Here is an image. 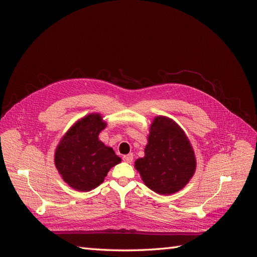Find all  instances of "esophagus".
Segmentation results:
<instances>
[{"instance_id": "obj_1", "label": "esophagus", "mask_w": 257, "mask_h": 257, "mask_svg": "<svg viewBox=\"0 0 257 257\" xmlns=\"http://www.w3.org/2000/svg\"><path fill=\"white\" fill-rule=\"evenodd\" d=\"M123 161L126 162V163H132L133 162V154L130 153L126 155H123Z\"/></svg>"}]
</instances>
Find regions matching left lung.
<instances>
[{"mask_svg":"<svg viewBox=\"0 0 257 257\" xmlns=\"http://www.w3.org/2000/svg\"><path fill=\"white\" fill-rule=\"evenodd\" d=\"M135 168L144 183L161 195H170L189 183L196 169V159L189 138L167 116H155L150 125L145 157Z\"/></svg>","mask_w":257,"mask_h":257,"instance_id":"left-lung-1","label":"left lung"}]
</instances>
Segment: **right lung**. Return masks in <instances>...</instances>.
<instances>
[{
    "instance_id": "obj_1",
    "label": "right lung",
    "mask_w": 257,
    "mask_h": 257,
    "mask_svg": "<svg viewBox=\"0 0 257 257\" xmlns=\"http://www.w3.org/2000/svg\"><path fill=\"white\" fill-rule=\"evenodd\" d=\"M106 125L99 113H90L77 121L60 141L54 164L71 188L81 192L97 188L109 169L121 162L112 148L98 139Z\"/></svg>"
}]
</instances>
